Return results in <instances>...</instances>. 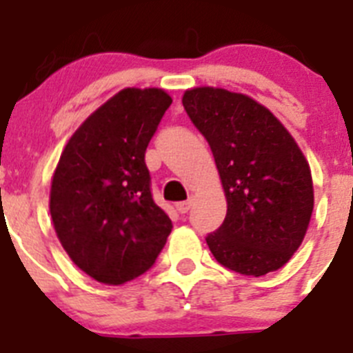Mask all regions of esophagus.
Here are the masks:
<instances>
[{"label":"esophagus","mask_w":353,"mask_h":353,"mask_svg":"<svg viewBox=\"0 0 353 353\" xmlns=\"http://www.w3.org/2000/svg\"><path fill=\"white\" fill-rule=\"evenodd\" d=\"M191 207H192L191 199H187V201H180V203L174 205V208L179 210V214H187V212L191 210Z\"/></svg>","instance_id":"obj_1"}]
</instances>
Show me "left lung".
<instances>
[{
    "mask_svg": "<svg viewBox=\"0 0 353 353\" xmlns=\"http://www.w3.org/2000/svg\"><path fill=\"white\" fill-rule=\"evenodd\" d=\"M183 108L210 145L228 212L207 235L226 269L265 276L281 269L304 240L313 214L310 164L269 109L242 93L194 88Z\"/></svg>",
    "mask_w": 353,
    "mask_h": 353,
    "instance_id": "left-lung-1",
    "label": "left lung"
}]
</instances>
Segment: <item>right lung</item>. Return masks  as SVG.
<instances>
[{"mask_svg": "<svg viewBox=\"0 0 353 353\" xmlns=\"http://www.w3.org/2000/svg\"><path fill=\"white\" fill-rule=\"evenodd\" d=\"M171 102L164 90H121L84 120L56 166L49 203L56 235L95 281L123 285L145 274L171 233L145 162Z\"/></svg>", "mask_w": 353, "mask_h": 353, "instance_id": "right-lung-1", "label": "right lung"}]
</instances>
